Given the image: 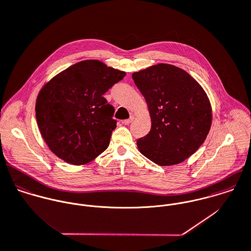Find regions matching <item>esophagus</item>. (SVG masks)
Here are the masks:
<instances>
[{
    "label": "esophagus",
    "mask_w": 251,
    "mask_h": 251,
    "mask_svg": "<svg viewBox=\"0 0 251 251\" xmlns=\"http://www.w3.org/2000/svg\"><path fill=\"white\" fill-rule=\"evenodd\" d=\"M133 120H134V116H131L129 119L124 120V121H123V124H124V125H129Z\"/></svg>",
    "instance_id": "34e87169"
}]
</instances>
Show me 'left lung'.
Masks as SVG:
<instances>
[{
    "instance_id": "1",
    "label": "left lung",
    "mask_w": 251,
    "mask_h": 251,
    "mask_svg": "<svg viewBox=\"0 0 251 251\" xmlns=\"http://www.w3.org/2000/svg\"><path fill=\"white\" fill-rule=\"evenodd\" d=\"M132 79L148 105L151 130L136 142L153 163L169 167L192 156L204 142L212 109L204 89L185 70L159 63L134 72Z\"/></svg>"
}]
</instances>
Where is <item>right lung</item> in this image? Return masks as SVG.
<instances>
[{
    "mask_svg": "<svg viewBox=\"0 0 251 251\" xmlns=\"http://www.w3.org/2000/svg\"><path fill=\"white\" fill-rule=\"evenodd\" d=\"M126 72L89 59L55 75L41 88L36 119L50 150L64 162L81 166L109 146L116 121L114 107L103 94Z\"/></svg>",
    "mask_w": 251,
    "mask_h": 251,
    "instance_id": "obj_1",
    "label": "right lung"
}]
</instances>
